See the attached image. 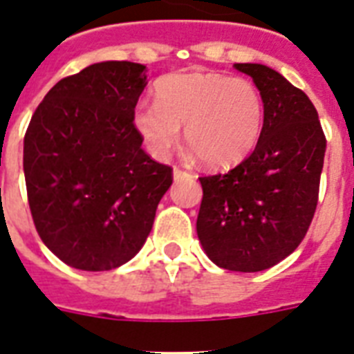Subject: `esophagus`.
<instances>
[{"label": "esophagus", "mask_w": 354, "mask_h": 354, "mask_svg": "<svg viewBox=\"0 0 354 354\" xmlns=\"http://www.w3.org/2000/svg\"><path fill=\"white\" fill-rule=\"evenodd\" d=\"M172 176H174V180H182V178L189 176V172H185L183 169H180V167H174V171H172Z\"/></svg>", "instance_id": "obj_1"}]
</instances>
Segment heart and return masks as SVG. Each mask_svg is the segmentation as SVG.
Masks as SVG:
<instances>
[{
	"mask_svg": "<svg viewBox=\"0 0 354 354\" xmlns=\"http://www.w3.org/2000/svg\"><path fill=\"white\" fill-rule=\"evenodd\" d=\"M154 95L156 102H139L132 119L156 160L171 156L180 127H185V141L205 165H235L252 152L263 130V95L250 79L180 71L161 77Z\"/></svg>",
	"mask_w": 354,
	"mask_h": 354,
	"instance_id": "obj_1",
	"label": "heart"
}]
</instances>
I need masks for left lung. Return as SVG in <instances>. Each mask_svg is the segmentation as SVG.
<instances>
[{
    "label": "left lung",
    "mask_w": 354,
    "mask_h": 354,
    "mask_svg": "<svg viewBox=\"0 0 354 354\" xmlns=\"http://www.w3.org/2000/svg\"><path fill=\"white\" fill-rule=\"evenodd\" d=\"M264 101L255 150L226 174L198 178L196 233L207 257L233 272L281 263L308 232L318 205L327 139L299 88L263 64H235Z\"/></svg>",
    "instance_id": "8db88e82"
}]
</instances>
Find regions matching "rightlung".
I'll list each match as a JSON object with an SVG mask.
<instances>
[{
	"label": "right lung",
	"instance_id": "add662e5",
	"mask_svg": "<svg viewBox=\"0 0 354 354\" xmlns=\"http://www.w3.org/2000/svg\"><path fill=\"white\" fill-rule=\"evenodd\" d=\"M143 64H91L58 80L30 118L24 172L40 239L60 261L104 272L147 241L172 169L150 158L133 128Z\"/></svg>",
	"mask_w": 354,
	"mask_h": 354
}]
</instances>
